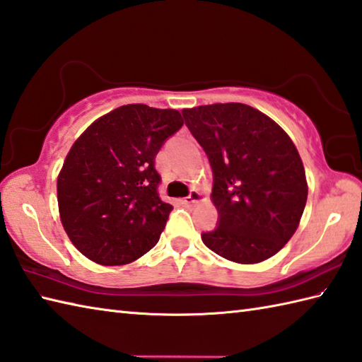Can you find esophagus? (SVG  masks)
I'll list each match as a JSON object with an SVG mask.
<instances>
[{
	"label": "esophagus",
	"instance_id": "34e87169",
	"mask_svg": "<svg viewBox=\"0 0 362 362\" xmlns=\"http://www.w3.org/2000/svg\"><path fill=\"white\" fill-rule=\"evenodd\" d=\"M201 201H204V194L202 193H199L197 189H191V193L183 199V204H197V202H201Z\"/></svg>",
	"mask_w": 362,
	"mask_h": 362
}]
</instances>
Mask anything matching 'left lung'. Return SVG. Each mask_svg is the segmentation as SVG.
Returning <instances> with one entry per match:
<instances>
[{"label":"left lung","mask_w":362,"mask_h":362,"mask_svg":"<svg viewBox=\"0 0 362 362\" xmlns=\"http://www.w3.org/2000/svg\"><path fill=\"white\" fill-rule=\"evenodd\" d=\"M213 171L219 218L204 244L241 264L275 255L298 227L308 187L302 158L286 132L264 113L240 103L182 112Z\"/></svg>","instance_id":"left-lung-1"}]
</instances>
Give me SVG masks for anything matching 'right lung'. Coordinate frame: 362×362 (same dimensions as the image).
Instances as JSON below:
<instances>
[{"instance_id":"obj_1","label":"right lung","mask_w":362,"mask_h":362,"mask_svg":"<svg viewBox=\"0 0 362 362\" xmlns=\"http://www.w3.org/2000/svg\"><path fill=\"white\" fill-rule=\"evenodd\" d=\"M183 126L173 109L129 104L96 119L68 152L57 179L60 219L71 243L104 266L143 257L163 232L156 156Z\"/></svg>"}]
</instances>
